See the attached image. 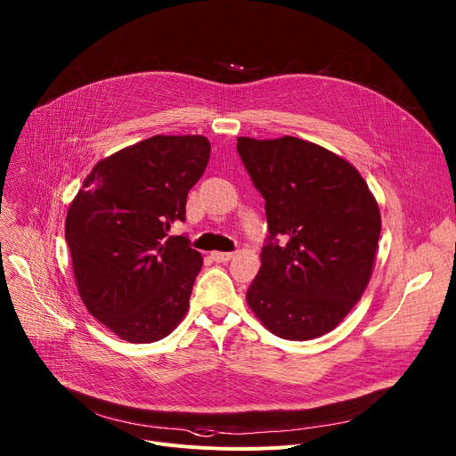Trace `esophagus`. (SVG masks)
Segmentation results:
<instances>
[{
    "instance_id": "34e87169",
    "label": "esophagus",
    "mask_w": 456,
    "mask_h": 456,
    "mask_svg": "<svg viewBox=\"0 0 456 456\" xmlns=\"http://www.w3.org/2000/svg\"><path fill=\"white\" fill-rule=\"evenodd\" d=\"M210 256H212L214 262H229L234 255L232 253H224V251H214Z\"/></svg>"
}]
</instances>
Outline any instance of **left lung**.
<instances>
[{
  "label": "left lung",
  "mask_w": 456,
  "mask_h": 456,
  "mask_svg": "<svg viewBox=\"0 0 456 456\" xmlns=\"http://www.w3.org/2000/svg\"><path fill=\"white\" fill-rule=\"evenodd\" d=\"M236 150L266 200L270 231L248 305L279 338L323 337L351 313L371 279L380 234L377 200L351 162L308 140L238 136Z\"/></svg>",
  "instance_id": "obj_1"
}]
</instances>
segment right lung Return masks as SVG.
Returning <instances> with one entry per match:
<instances>
[{
    "instance_id": "add662e5",
    "label": "right lung",
    "mask_w": 456,
    "mask_h": 456,
    "mask_svg": "<svg viewBox=\"0 0 456 456\" xmlns=\"http://www.w3.org/2000/svg\"><path fill=\"white\" fill-rule=\"evenodd\" d=\"M208 157L201 134H155L102 159L68 207L77 292L122 340H162L186 314L203 256L167 232L184 222L188 190Z\"/></svg>"
}]
</instances>
